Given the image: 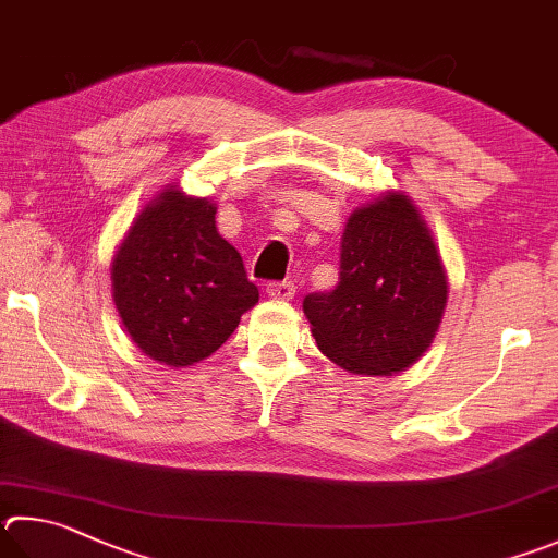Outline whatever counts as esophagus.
<instances>
[{"label":"esophagus","mask_w":558,"mask_h":558,"mask_svg":"<svg viewBox=\"0 0 558 558\" xmlns=\"http://www.w3.org/2000/svg\"><path fill=\"white\" fill-rule=\"evenodd\" d=\"M268 298L272 300H292L295 298V282L292 280H282V282H268Z\"/></svg>","instance_id":"34e87169"}]
</instances>
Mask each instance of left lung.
<instances>
[{
  "instance_id": "1",
  "label": "left lung",
  "mask_w": 558,
  "mask_h": 558,
  "mask_svg": "<svg viewBox=\"0 0 558 558\" xmlns=\"http://www.w3.org/2000/svg\"><path fill=\"white\" fill-rule=\"evenodd\" d=\"M447 270L402 192L359 207L341 239L339 286L302 302L324 356L353 376H390L429 349L447 307Z\"/></svg>"
}]
</instances>
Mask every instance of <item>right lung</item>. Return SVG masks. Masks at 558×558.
<instances>
[{"label":"right lung","mask_w":558,"mask_h":558,"mask_svg":"<svg viewBox=\"0 0 558 558\" xmlns=\"http://www.w3.org/2000/svg\"><path fill=\"white\" fill-rule=\"evenodd\" d=\"M217 207L170 185L131 225L111 263L114 305L131 341L163 366L215 353L258 302L239 251L219 236Z\"/></svg>","instance_id":"1"}]
</instances>
